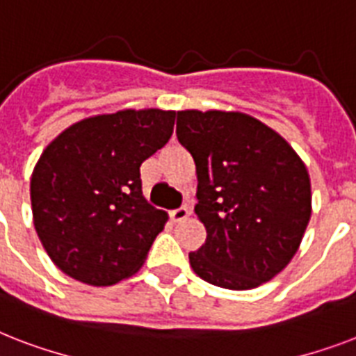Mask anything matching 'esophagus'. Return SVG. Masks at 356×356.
<instances>
[{"instance_id":"obj_1","label":"esophagus","mask_w":356,"mask_h":356,"mask_svg":"<svg viewBox=\"0 0 356 356\" xmlns=\"http://www.w3.org/2000/svg\"><path fill=\"white\" fill-rule=\"evenodd\" d=\"M190 216V211L186 207H179V209H173L170 211V218H172V222H183L186 218Z\"/></svg>"}]
</instances>
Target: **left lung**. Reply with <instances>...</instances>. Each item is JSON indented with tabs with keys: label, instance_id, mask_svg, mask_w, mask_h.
I'll list each match as a JSON object with an SVG mask.
<instances>
[{
	"label": "left lung",
	"instance_id": "obj_1",
	"mask_svg": "<svg viewBox=\"0 0 356 356\" xmlns=\"http://www.w3.org/2000/svg\"><path fill=\"white\" fill-rule=\"evenodd\" d=\"M177 140L194 156L195 214L207 240L190 253L203 281L249 290L298 251L310 220V179L282 136L242 113L181 111Z\"/></svg>",
	"mask_w": 356,
	"mask_h": 356
}]
</instances>
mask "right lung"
<instances>
[{"label":"right lung","mask_w":356,"mask_h":356,"mask_svg":"<svg viewBox=\"0 0 356 356\" xmlns=\"http://www.w3.org/2000/svg\"><path fill=\"white\" fill-rule=\"evenodd\" d=\"M173 123V111H120L75 123L47 145L31 177V205L58 270L111 286L142 266L168 214L142 195L140 166L166 145Z\"/></svg>","instance_id":"obj_1"}]
</instances>
